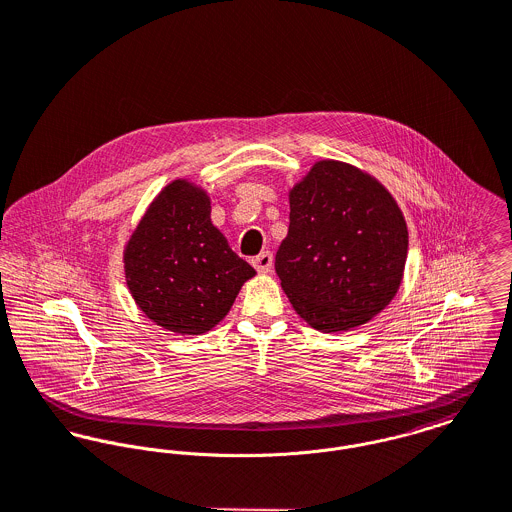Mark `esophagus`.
Returning a JSON list of instances; mask_svg holds the SVG:
<instances>
[{"label":"esophagus","mask_w":512,"mask_h":512,"mask_svg":"<svg viewBox=\"0 0 512 512\" xmlns=\"http://www.w3.org/2000/svg\"><path fill=\"white\" fill-rule=\"evenodd\" d=\"M253 267L259 271V273H269L273 269V253L271 251H263L259 253L257 257L251 259Z\"/></svg>","instance_id":"1"}]
</instances>
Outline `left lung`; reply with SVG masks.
<instances>
[{"label":"left lung","mask_w":512,"mask_h":512,"mask_svg":"<svg viewBox=\"0 0 512 512\" xmlns=\"http://www.w3.org/2000/svg\"><path fill=\"white\" fill-rule=\"evenodd\" d=\"M288 200L275 269L292 308L326 334L369 322L404 273L408 229L395 198L367 172L320 161Z\"/></svg>","instance_id":"obj_1"}]
</instances>
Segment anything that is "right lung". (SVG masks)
I'll return each instance as SVG.
<instances>
[{
  "label": "right lung",
  "mask_w": 512,
  "mask_h": 512,
  "mask_svg": "<svg viewBox=\"0 0 512 512\" xmlns=\"http://www.w3.org/2000/svg\"><path fill=\"white\" fill-rule=\"evenodd\" d=\"M208 194L174 180L151 202L125 245V281L157 326L198 336L212 330L255 269L210 220Z\"/></svg>",
  "instance_id": "right-lung-1"
}]
</instances>
